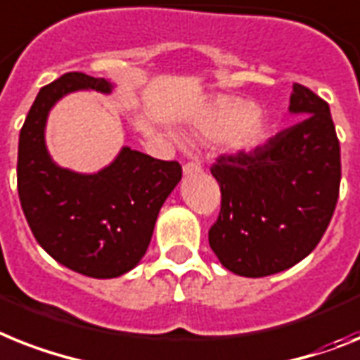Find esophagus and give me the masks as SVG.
<instances>
[{"instance_id":"esophagus-1","label":"esophagus","mask_w":360,"mask_h":360,"mask_svg":"<svg viewBox=\"0 0 360 360\" xmlns=\"http://www.w3.org/2000/svg\"><path fill=\"white\" fill-rule=\"evenodd\" d=\"M202 171V165L198 162H187L186 165H184V174L186 176H189V174H197Z\"/></svg>"}]
</instances>
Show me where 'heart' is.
<instances>
[{
  "instance_id": "heart-1",
  "label": "heart",
  "mask_w": 360,
  "mask_h": 360,
  "mask_svg": "<svg viewBox=\"0 0 360 360\" xmlns=\"http://www.w3.org/2000/svg\"><path fill=\"white\" fill-rule=\"evenodd\" d=\"M198 129L207 138H228L231 148L252 150L265 143L270 134L269 121L257 114V105L239 97H224L200 121Z\"/></svg>"
}]
</instances>
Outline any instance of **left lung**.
I'll return each instance as SVG.
<instances>
[{
  "instance_id": "obj_1",
  "label": "left lung",
  "mask_w": 360,
  "mask_h": 360,
  "mask_svg": "<svg viewBox=\"0 0 360 360\" xmlns=\"http://www.w3.org/2000/svg\"><path fill=\"white\" fill-rule=\"evenodd\" d=\"M289 110L298 121L248 153L212 165L221 212L207 239L230 272L263 278L307 257L333 217L340 189V145L329 105L302 84Z\"/></svg>"
}]
</instances>
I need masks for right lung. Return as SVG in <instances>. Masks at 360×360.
<instances>
[{
    "label": "right lung",
    "mask_w": 360,
    "mask_h": 360,
    "mask_svg": "<svg viewBox=\"0 0 360 360\" xmlns=\"http://www.w3.org/2000/svg\"><path fill=\"white\" fill-rule=\"evenodd\" d=\"M77 90L110 94L112 84L71 71L38 91L20 130L18 195L32 236L53 259L108 280L141 261L160 207L182 178V165L123 147L95 174L58 167L46 147L47 114Z\"/></svg>",
    "instance_id": "obj_1"
}]
</instances>
